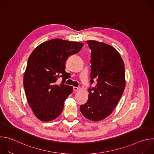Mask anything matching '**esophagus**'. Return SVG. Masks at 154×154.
<instances>
[{"label": "esophagus", "instance_id": "34e87169", "mask_svg": "<svg viewBox=\"0 0 154 154\" xmlns=\"http://www.w3.org/2000/svg\"><path fill=\"white\" fill-rule=\"evenodd\" d=\"M73 90H74V91H78L80 90V88H79V87L74 86V87H73Z\"/></svg>", "mask_w": 154, "mask_h": 154}]
</instances>
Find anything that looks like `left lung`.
<instances>
[{
	"label": "left lung",
	"instance_id": "8db88e82",
	"mask_svg": "<svg viewBox=\"0 0 154 154\" xmlns=\"http://www.w3.org/2000/svg\"><path fill=\"white\" fill-rule=\"evenodd\" d=\"M91 51V80L97 81L88 89V99L80 105L82 115L99 121L110 115L119 101L125 86L124 61L112 46L96 41H86Z\"/></svg>",
	"mask_w": 154,
	"mask_h": 154
}]
</instances>
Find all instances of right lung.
<instances>
[{
    "label": "right lung",
    "instance_id": "1",
    "mask_svg": "<svg viewBox=\"0 0 154 154\" xmlns=\"http://www.w3.org/2000/svg\"><path fill=\"white\" fill-rule=\"evenodd\" d=\"M83 46L82 42L57 38L41 44L30 54L24 86L29 104L39 120L51 121L61 113L64 101L73 90L72 86L64 84L67 76L65 63ZM59 77L63 80L57 85Z\"/></svg>",
    "mask_w": 154,
    "mask_h": 154
}]
</instances>
